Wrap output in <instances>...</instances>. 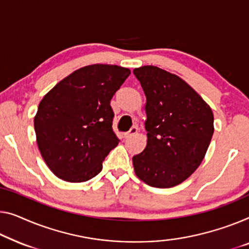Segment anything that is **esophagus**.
Segmentation results:
<instances>
[{"instance_id": "obj_1", "label": "esophagus", "mask_w": 249, "mask_h": 249, "mask_svg": "<svg viewBox=\"0 0 249 249\" xmlns=\"http://www.w3.org/2000/svg\"><path fill=\"white\" fill-rule=\"evenodd\" d=\"M137 131H139V128H137V126H133V127L129 129L127 133H125V139H129V137H132L134 134H136Z\"/></svg>"}]
</instances>
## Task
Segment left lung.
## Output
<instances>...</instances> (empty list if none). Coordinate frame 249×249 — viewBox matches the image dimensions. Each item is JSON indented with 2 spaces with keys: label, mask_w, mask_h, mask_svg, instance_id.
Masks as SVG:
<instances>
[{
  "label": "left lung",
  "mask_w": 249,
  "mask_h": 249,
  "mask_svg": "<svg viewBox=\"0 0 249 249\" xmlns=\"http://www.w3.org/2000/svg\"><path fill=\"white\" fill-rule=\"evenodd\" d=\"M146 97L147 144L133 157L136 176L154 188L187 180L205 158L213 134L209 105L181 78L154 66L133 70Z\"/></svg>",
  "instance_id": "obj_1"
}]
</instances>
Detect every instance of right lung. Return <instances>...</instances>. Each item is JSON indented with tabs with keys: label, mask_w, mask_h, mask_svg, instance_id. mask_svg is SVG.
<instances>
[{
	"label": "right lung",
	"mask_w": 249,
	"mask_h": 249,
	"mask_svg": "<svg viewBox=\"0 0 249 249\" xmlns=\"http://www.w3.org/2000/svg\"><path fill=\"white\" fill-rule=\"evenodd\" d=\"M112 65L84 67L40 102L35 131L44 162L59 179L84 182L97 176L120 139L113 131L110 101L129 76Z\"/></svg>",
	"instance_id": "obj_1"
}]
</instances>
